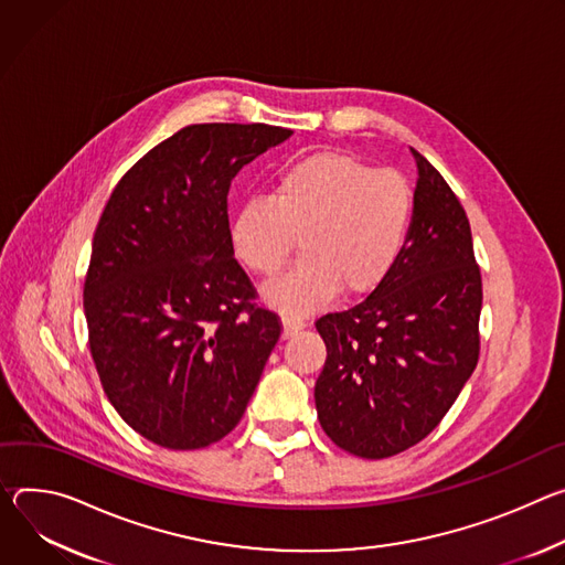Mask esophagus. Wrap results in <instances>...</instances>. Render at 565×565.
Returning <instances> with one entry per match:
<instances>
[{"label":"esophagus","instance_id":"34e87169","mask_svg":"<svg viewBox=\"0 0 565 565\" xmlns=\"http://www.w3.org/2000/svg\"><path fill=\"white\" fill-rule=\"evenodd\" d=\"M282 328H285V332H282V337L285 339H289V337H294L296 332H300L302 328H305V323L300 321V319H291V317H282Z\"/></svg>","mask_w":565,"mask_h":565}]
</instances>
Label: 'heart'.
Wrapping results in <instances>:
<instances>
[{"label":"heart","instance_id":"heart-1","mask_svg":"<svg viewBox=\"0 0 565 565\" xmlns=\"http://www.w3.org/2000/svg\"><path fill=\"white\" fill-rule=\"evenodd\" d=\"M411 224V188L395 170H372L350 152H315L278 172L269 195L246 200L233 217L239 263L276 278L298 239L302 260L269 289L291 315H309L339 289L356 298L395 267Z\"/></svg>","mask_w":565,"mask_h":565}]
</instances>
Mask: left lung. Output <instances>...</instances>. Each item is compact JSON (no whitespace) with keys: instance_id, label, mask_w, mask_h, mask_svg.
I'll use <instances>...</instances> for the list:
<instances>
[{"instance_id":"obj_1","label":"left lung","mask_w":565,"mask_h":565,"mask_svg":"<svg viewBox=\"0 0 565 565\" xmlns=\"http://www.w3.org/2000/svg\"><path fill=\"white\" fill-rule=\"evenodd\" d=\"M413 224L402 254L365 298L317 319L328 359L319 422L359 458L397 456L443 422L480 354L482 278L467 213L417 150Z\"/></svg>"}]
</instances>
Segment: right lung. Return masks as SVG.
<instances>
[{
  "instance_id": "right-lung-1",
  "label": "right lung",
  "mask_w": 565,
  "mask_h": 565,
  "mask_svg": "<svg viewBox=\"0 0 565 565\" xmlns=\"http://www.w3.org/2000/svg\"><path fill=\"white\" fill-rule=\"evenodd\" d=\"M291 130L188 125L120 177L85 276L89 352L116 413L146 440L193 451L242 419L282 323L233 258L228 185Z\"/></svg>"
}]
</instances>
